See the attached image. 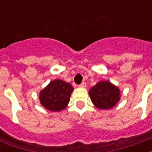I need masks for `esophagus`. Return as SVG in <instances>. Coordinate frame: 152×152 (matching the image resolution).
<instances>
[{
	"label": "esophagus",
	"instance_id": "obj_1",
	"mask_svg": "<svg viewBox=\"0 0 152 152\" xmlns=\"http://www.w3.org/2000/svg\"><path fill=\"white\" fill-rule=\"evenodd\" d=\"M80 88H85L86 87H87V84H86V83H85V82H83V83H81L80 85Z\"/></svg>",
	"mask_w": 152,
	"mask_h": 152
}]
</instances>
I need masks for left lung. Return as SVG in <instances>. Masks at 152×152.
Here are the masks:
<instances>
[{"label": "left lung", "mask_w": 152, "mask_h": 152, "mask_svg": "<svg viewBox=\"0 0 152 152\" xmlns=\"http://www.w3.org/2000/svg\"><path fill=\"white\" fill-rule=\"evenodd\" d=\"M88 93L94 106L100 110L113 108L121 99L120 89L110 81L98 82Z\"/></svg>", "instance_id": "left-lung-1"}]
</instances>
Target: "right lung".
I'll return each mask as SVG.
<instances>
[{"instance_id":"1","label":"right lung","mask_w":152,"mask_h":152,"mask_svg":"<svg viewBox=\"0 0 152 152\" xmlns=\"http://www.w3.org/2000/svg\"><path fill=\"white\" fill-rule=\"evenodd\" d=\"M73 88L69 83L61 80H54L39 93V101L44 108L58 112L66 108Z\"/></svg>"}]
</instances>
